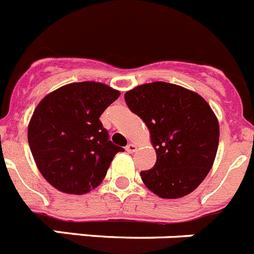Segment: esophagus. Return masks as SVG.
<instances>
[{
  "instance_id": "1",
  "label": "esophagus",
  "mask_w": 254,
  "mask_h": 254,
  "mask_svg": "<svg viewBox=\"0 0 254 254\" xmlns=\"http://www.w3.org/2000/svg\"><path fill=\"white\" fill-rule=\"evenodd\" d=\"M136 149H137V147H136V145H134V143H128V145L126 146V151L129 152V154H132V152L136 151Z\"/></svg>"
}]
</instances>
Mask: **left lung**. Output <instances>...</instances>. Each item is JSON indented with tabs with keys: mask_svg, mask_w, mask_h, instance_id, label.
Here are the masks:
<instances>
[{
	"mask_svg": "<svg viewBox=\"0 0 254 254\" xmlns=\"http://www.w3.org/2000/svg\"><path fill=\"white\" fill-rule=\"evenodd\" d=\"M125 100L149 128L156 151L154 168L141 172L143 185L168 199L193 192L214 165L219 146V121L208 103L163 81L133 87Z\"/></svg>",
	"mask_w": 254,
	"mask_h": 254,
	"instance_id": "obj_1",
	"label": "left lung"
}]
</instances>
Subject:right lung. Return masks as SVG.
I'll return each instance as SVG.
<instances>
[{
    "instance_id": "add662e5",
    "label": "right lung",
    "mask_w": 254,
    "mask_h": 254,
    "mask_svg": "<svg viewBox=\"0 0 254 254\" xmlns=\"http://www.w3.org/2000/svg\"><path fill=\"white\" fill-rule=\"evenodd\" d=\"M121 93L102 82L58 87L40 100L28 126L30 151L40 174L56 190L85 194L107 176L117 152L99 117Z\"/></svg>"
}]
</instances>
